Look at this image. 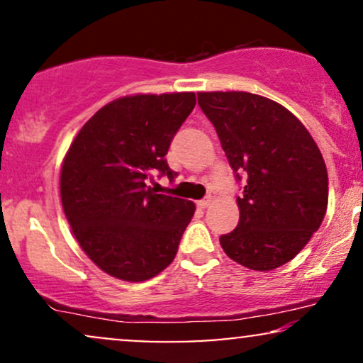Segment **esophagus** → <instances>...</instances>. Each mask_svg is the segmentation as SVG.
<instances>
[{"mask_svg":"<svg viewBox=\"0 0 363 363\" xmlns=\"http://www.w3.org/2000/svg\"><path fill=\"white\" fill-rule=\"evenodd\" d=\"M210 203H211V196H206V198L199 199V201L196 203V205H198L199 208H208V206H210Z\"/></svg>","mask_w":363,"mask_h":363,"instance_id":"1","label":"esophagus"}]
</instances>
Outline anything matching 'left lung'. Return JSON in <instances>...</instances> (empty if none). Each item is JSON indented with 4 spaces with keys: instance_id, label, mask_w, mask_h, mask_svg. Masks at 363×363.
I'll return each instance as SVG.
<instances>
[{
    "instance_id": "1",
    "label": "left lung",
    "mask_w": 363,
    "mask_h": 363,
    "mask_svg": "<svg viewBox=\"0 0 363 363\" xmlns=\"http://www.w3.org/2000/svg\"><path fill=\"white\" fill-rule=\"evenodd\" d=\"M235 181L240 218L220 237L225 254L269 272L302 251L328 208V170L303 124L280 104L247 91H201Z\"/></svg>"
}]
</instances>
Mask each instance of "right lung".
I'll list each match as a JSON object with an SVG mask.
<instances>
[{
    "instance_id": "right-lung-1",
    "label": "right lung",
    "mask_w": 363,
    "mask_h": 363,
    "mask_svg": "<svg viewBox=\"0 0 363 363\" xmlns=\"http://www.w3.org/2000/svg\"><path fill=\"white\" fill-rule=\"evenodd\" d=\"M194 106L193 91L118 99L86 121L66 153L62 210L80 247L111 277L150 280L176 257L196 206L147 181L177 176L165 155Z\"/></svg>"
}]
</instances>
